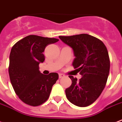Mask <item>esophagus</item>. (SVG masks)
<instances>
[{
	"instance_id": "obj_1",
	"label": "esophagus",
	"mask_w": 122,
	"mask_h": 122,
	"mask_svg": "<svg viewBox=\"0 0 122 122\" xmlns=\"http://www.w3.org/2000/svg\"><path fill=\"white\" fill-rule=\"evenodd\" d=\"M64 77H65V76H64L63 74H62V73H59V79L63 78Z\"/></svg>"
}]
</instances>
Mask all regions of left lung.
<instances>
[{
    "instance_id": "1",
    "label": "left lung",
    "mask_w": 122,
    "mask_h": 122,
    "mask_svg": "<svg viewBox=\"0 0 122 122\" xmlns=\"http://www.w3.org/2000/svg\"><path fill=\"white\" fill-rule=\"evenodd\" d=\"M73 49L76 58L73 68L82 78L69 76L71 84L65 90L68 100L79 107L93 104L104 89L110 69V60L106 45L99 39L87 34L59 36Z\"/></svg>"
}]
</instances>
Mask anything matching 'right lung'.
<instances>
[{
    "label": "right lung",
    "instance_id": "add662e5",
    "mask_svg": "<svg viewBox=\"0 0 122 122\" xmlns=\"http://www.w3.org/2000/svg\"><path fill=\"white\" fill-rule=\"evenodd\" d=\"M58 41L29 35L12 47L8 68L9 78L15 93L26 104L38 106L48 100L59 76L57 73L43 75L39 70V64L44 61L43 52L46 46Z\"/></svg>",
    "mask_w": 122,
    "mask_h": 122
}]
</instances>
